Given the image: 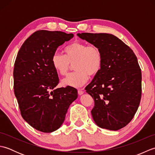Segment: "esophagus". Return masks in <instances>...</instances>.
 I'll list each match as a JSON object with an SVG mask.
<instances>
[{
    "instance_id": "obj_1",
    "label": "esophagus",
    "mask_w": 155,
    "mask_h": 155,
    "mask_svg": "<svg viewBox=\"0 0 155 155\" xmlns=\"http://www.w3.org/2000/svg\"><path fill=\"white\" fill-rule=\"evenodd\" d=\"M84 88H80V89H78V94L79 95L83 94L84 93Z\"/></svg>"
}]
</instances>
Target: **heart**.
<instances>
[{
	"mask_svg": "<svg viewBox=\"0 0 155 155\" xmlns=\"http://www.w3.org/2000/svg\"><path fill=\"white\" fill-rule=\"evenodd\" d=\"M64 55L54 52L51 58L52 67L61 75H66L74 64L76 71L62 81L64 86L78 87L88 81L91 77H94L101 70L103 55L97 45H88L85 42L75 41L66 46Z\"/></svg>",
	"mask_w": 155,
	"mask_h": 155,
	"instance_id": "obj_1",
	"label": "heart"
}]
</instances>
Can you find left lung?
Returning <instances> with one entry per match:
<instances>
[{
  "label": "left lung",
  "instance_id": "8db88e82",
  "mask_svg": "<svg viewBox=\"0 0 155 155\" xmlns=\"http://www.w3.org/2000/svg\"><path fill=\"white\" fill-rule=\"evenodd\" d=\"M77 35L98 46L103 55L101 70L85 88L94 101L93 120L102 128L119 130L133 119L140 102L142 74L137 58L132 49L111 34Z\"/></svg>",
  "mask_w": 155,
  "mask_h": 155
}]
</instances>
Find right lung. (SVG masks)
<instances>
[{"label":"right lung","mask_w":155,"mask_h":155,"mask_svg":"<svg viewBox=\"0 0 155 155\" xmlns=\"http://www.w3.org/2000/svg\"><path fill=\"white\" fill-rule=\"evenodd\" d=\"M73 37L61 31H37L25 41L16 56L14 92L21 116L42 133L53 132L61 126L69 106L78 97L72 87L55 88L59 79L51 63L57 48Z\"/></svg>","instance_id":"1"}]
</instances>
